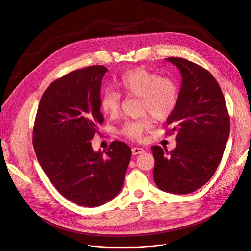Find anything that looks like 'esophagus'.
<instances>
[{"mask_svg": "<svg viewBox=\"0 0 251 251\" xmlns=\"http://www.w3.org/2000/svg\"><path fill=\"white\" fill-rule=\"evenodd\" d=\"M145 151V150L143 149V148H132L131 149V152H132V155H139V153H143Z\"/></svg>", "mask_w": 251, "mask_h": 251, "instance_id": "34e87169", "label": "esophagus"}]
</instances>
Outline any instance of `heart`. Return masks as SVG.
Listing matches in <instances>:
<instances>
[{
	"label": "heart",
	"mask_w": 251,
	"mask_h": 251,
	"mask_svg": "<svg viewBox=\"0 0 251 251\" xmlns=\"http://www.w3.org/2000/svg\"><path fill=\"white\" fill-rule=\"evenodd\" d=\"M119 85L126 95L140 98L142 113H149L157 121L170 118L179 100V87L174 79L142 67L126 71ZM100 108L111 117L117 114L121 108V94L111 89L105 90L100 98ZM151 128V121L145 115L136 121L125 122L120 131L129 139L141 140Z\"/></svg>",
	"instance_id": "b5f03b06"
}]
</instances>
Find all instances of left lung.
I'll return each mask as SVG.
<instances>
[{
    "label": "left lung",
    "mask_w": 251,
    "mask_h": 251,
    "mask_svg": "<svg viewBox=\"0 0 251 251\" xmlns=\"http://www.w3.org/2000/svg\"><path fill=\"white\" fill-rule=\"evenodd\" d=\"M182 75L177 106L167 125L177 133V146L169 151L152 146L153 180L163 191L189 194L204 186L219 166L230 131L222 90L208 70L184 58H166Z\"/></svg>",
    "instance_id": "1"
}]
</instances>
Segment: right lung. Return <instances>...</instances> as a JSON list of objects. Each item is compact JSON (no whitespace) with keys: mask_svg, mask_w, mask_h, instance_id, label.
<instances>
[{"mask_svg":"<svg viewBox=\"0 0 251 251\" xmlns=\"http://www.w3.org/2000/svg\"><path fill=\"white\" fill-rule=\"evenodd\" d=\"M107 68L93 65L53 81L38 106L33 146L53 186L69 201L100 206L117 196L130 161V148L120 141L94 151L91 140L104 119L100 87Z\"/></svg>","mask_w":251,"mask_h":251,"instance_id":"add662e5","label":"right lung"}]
</instances>
